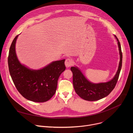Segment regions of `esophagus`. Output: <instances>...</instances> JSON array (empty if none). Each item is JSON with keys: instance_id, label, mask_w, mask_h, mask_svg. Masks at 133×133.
<instances>
[{"instance_id": "esophagus-1", "label": "esophagus", "mask_w": 133, "mask_h": 133, "mask_svg": "<svg viewBox=\"0 0 133 133\" xmlns=\"http://www.w3.org/2000/svg\"><path fill=\"white\" fill-rule=\"evenodd\" d=\"M73 64V62H72V61L71 59L70 58H67L66 59L65 61V66L67 68H68L69 67H70Z\"/></svg>"}]
</instances>
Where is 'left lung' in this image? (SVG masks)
Instances as JSON below:
<instances>
[{
  "label": "left lung",
  "instance_id": "left-lung-1",
  "mask_svg": "<svg viewBox=\"0 0 133 133\" xmlns=\"http://www.w3.org/2000/svg\"><path fill=\"white\" fill-rule=\"evenodd\" d=\"M118 42L120 54V62L117 73L114 77L108 82L92 84L85 77L78 68L71 67L72 72V83L76 93L82 98L88 101H96L108 96L115 88L118 79L122 66V52L120 42L115 35Z\"/></svg>",
  "mask_w": 133,
  "mask_h": 133
}]
</instances>
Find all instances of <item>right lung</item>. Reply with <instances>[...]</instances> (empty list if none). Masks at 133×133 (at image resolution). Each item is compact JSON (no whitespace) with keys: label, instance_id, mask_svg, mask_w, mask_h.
<instances>
[{"label":"right lung","instance_id":"add662e5","mask_svg":"<svg viewBox=\"0 0 133 133\" xmlns=\"http://www.w3.org/2000/svg\"><path fill=\"white\" fill-rule=\"evenodd\" d=\"M18 36L11 44L8 57L12 80L18 91L26 99L34 102H45L56 92L59 76L66 69L65 60L54 62L40 70L27 68L18 61L16 54Z\"/></svg>","mask_w":133,"mask_h":133}]
</instances>
